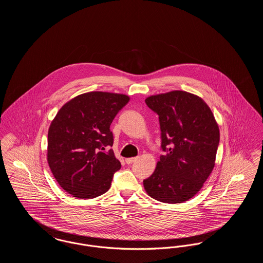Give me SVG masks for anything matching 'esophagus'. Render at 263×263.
<instances>
[{
    "instance_id": "34e87169",
    "label": "esophagus",
    "mask_w": 263,
    "mask_h": 263,
    "mask_svg": "<svg viewBox=\"0 0 263 263\" xmlns=\"http://www.w3.org/2000/svg\"><path fill=\"white\" fill-rule=\"evenodd\" d=\"M137 157H135V158H128V159H126L125 162L127 164H131L132 163H134L135 161H137Z\"/></svg>"
}]
</instances>
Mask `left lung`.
I'll use <instances>...</instances> for the list:
<instances>
[{"label":"left lung","instance_id":"left-lung-1","mask_svg":"<svg viewBox=\"0 0 263 263\" xmlns=\"http://www.w3.org/2000/svg\"><path fill=\"white\" fill-rule=\"evenodd\" d=\"M145 101L159 115L164 153L153 175L144 179V187L156 200L184 202L200 190L212 173L219 127L204 100L187 91L174 90Z\"/></svg>","mask_w":263,"mask_h":263}]
</instances>
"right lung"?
Here are the masks:
<instances>
[{"instance_id":"1","label":"right lung","mask_w":263,"mask_h":263,"mask_svg":"<svg viewBox=\"0 0 263 263\" xmlns=\"http://www.w3.org/2000/svg\"><path fill=\"white\" fill-rule=\"evenodd\" d=\"M129 97L103 91L80 95L64 104L48 131L47 161L60 186L81 199L98 197L111 185L121 163L112 149L110 125Z\"/></svg>"}]
</instances>
